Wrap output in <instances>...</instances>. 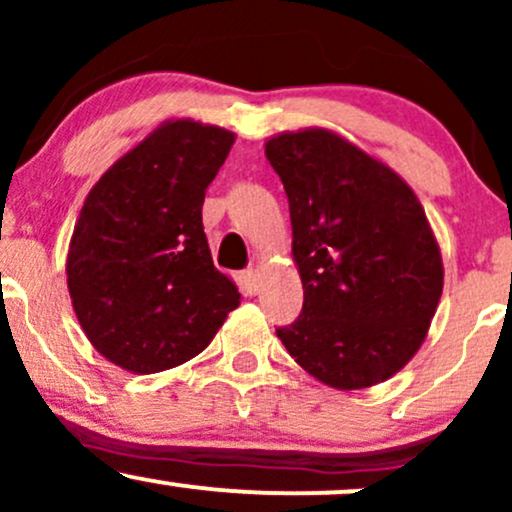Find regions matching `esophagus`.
Segmentation results:
<instances>
[{"label":"esophagus","mask_w":512,"mask_h":512,"mask_svg":"<svg viewBox=\"0 0 512 512\" xmlns=\"http://www.w3.org/2000/svg\"><path fill=\"white\" fill-rule=\"evenodd\" d=\"M240 284H243V293L245 296H255V293H260V274L252 272V269H248V272L240 274Z\"/></svg>","instance_id":"34e87169"}]
</instances>
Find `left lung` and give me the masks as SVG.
Instances as JSON below:
<instances>
[{"label":"left lung","instance_id":"1","mask_svg":"<svg viewBox=\"0 0 512 512\" xmlns=\"http://www.w3.org/2000/svg\"><path fill=\"white\" fill-rule=\"evenodd\" d=\"M264 154L284 182L303 310L276 337L334 390L385 383L424 344L443 257L419 197L390 166L322 127L281 132Z\"/></svg>","mask_w":512,"mask_h":512}]
</instances>
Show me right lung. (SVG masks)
I'll return each instance as SVG.
<instances>
[{
	"mask_svg": "<svg viewBox=\"0 0 512 512\" xmlns=\"http://www.w3.org/2000/svg\"><path fill=\"white\" fill-rule=\"evenodd\" d=\"M236 134L161 122L91 187L67 252V286L98 354L137 375L207 349L238 286L211 260L202 226L209 182Z\"/></svg>",
	"mask_w": 512,
	"mask_h": 512,
	"instance_id": "obj_1",
	"label": "right lung"
}]
</instances>
